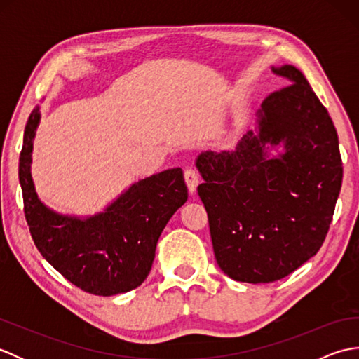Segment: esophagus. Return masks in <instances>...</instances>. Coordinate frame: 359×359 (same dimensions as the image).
I'll use <instances>...</instances> for the list:
<instances>
[{
    "label": "esophagus",
    "instance_id": "34e87169",
    "mask_svg": "<svg viewBox=\"0 0 359 359\" xmlns=\"http://www.w3.org/2000/svg\"><path fill=\"white\" fill-rule=\"evenodd\" d=\"M185 182L188 185V191L194 194L197 185H199V174H197V171L193 170V168H187V170H185Z\"/></svg>",
    "mask_w": 359,
    "mask_h": 359
}]
</instances>
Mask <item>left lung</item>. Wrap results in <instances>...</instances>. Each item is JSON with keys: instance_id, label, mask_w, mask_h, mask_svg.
I'll return each mask as SVG.
<instances>
[{"instance_id": "obj_1", "label": "left lung", "mask_w": 359, "mask_h": 359, "mask_svg": "<svg viewBox=\"0 0 359 359\" xmlns=\"http://www.w3.org/2000/svg\"><path fill=\"white\" fill-rule=\"evenodd\" d=\"M271 69L287 86L262 102L256 131L236 151H207L196 160L217 265L248 284L279 280L318 253L342 184L329 112L299 69ZM280 142L285 152L270 158L268 144Z\"/></svg>"}]
</instances>
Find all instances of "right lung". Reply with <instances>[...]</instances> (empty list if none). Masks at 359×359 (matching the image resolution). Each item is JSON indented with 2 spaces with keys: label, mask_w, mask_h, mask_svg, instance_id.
<instances>
[{
  "label": "right lung",
  "mask_w": 359,
  "mask_h": 359,
  "mask_svg": "<svg viewBox=\"0 0 359 359\" xmlns=\"http://www.w3.org/2000/svg\"><path fill=\"white\" fill-rule=\"evenodd\" d=\"M38 123L40 106H35L26 123L18 171L25 216L38 251L83 292H131L147 279L160 234L188 199L184 172L172 168L139 180L95 216L58 215L38 199L30 174Z\"/></svg>",
  "instance_id": "add662e5"
}]
</instances>
